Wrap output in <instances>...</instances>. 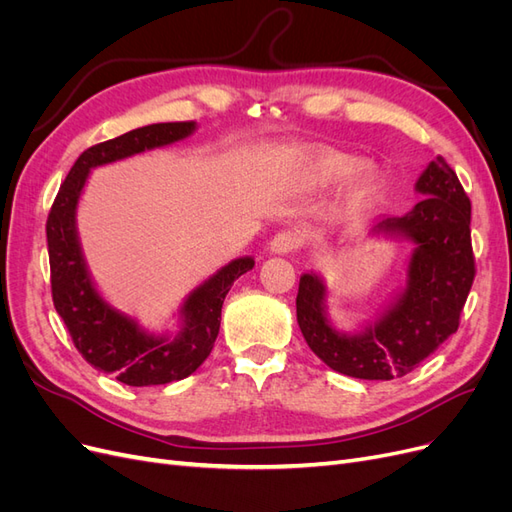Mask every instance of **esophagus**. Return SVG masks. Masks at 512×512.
<instances>
[{
    "label": "esophagus",
    "instance_id": "obj_1",
    "mask_svg": "<svg viewBox=\"0 0 512 512\" xmlns=\"http://www.w3.org/2000/svg\"><path fill=\"white\" fill-rule=\"evenodd\" d=\"M301 243H303V239H301L297 230H282L271 239L269 252L271 254H290V252L297 250Z\"/></svg>",
    "mask_w": 512,
    "mask_h": 512
}]
</instances>
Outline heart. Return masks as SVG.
Segmentation results:
<instances>
[{"label": "heart", "instance_id": "obj_1", "mask_svg": "<svg viewBox=\"0 0 512 512\" xmlns=\"http://www.w3.org/2000/svg\"><path fill=\"white\" fill-rule=\"evenodd\" d=\"M290 179L297 188L318 190L344 183L342 211L346 218L356 220L365 215L382 190V173L361 158L333 149H299L290 158Z\"/></svg>", "mask_w": 512, "mask_h": 512}]
</instances>
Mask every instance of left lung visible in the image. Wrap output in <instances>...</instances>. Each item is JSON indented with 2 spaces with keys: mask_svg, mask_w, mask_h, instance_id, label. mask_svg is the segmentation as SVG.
<instances>
[{
  "mask_svg": "<svg viewBox=\"0 0 512 512\" xmlns=\"http://www.w3.org/2000/svg\"><path fill=\"white\" fill-rule=\"evenodd\" d=\"M423 198L401 218H386L371 237L410 241L406 284L382 312L359 331L337 329L327 312L329 288L312 271L303 273L297 322L307 346L344 376L393 380L451 337L474 282L470 198L442 156L427 164L414 183Z\"/></svg>",
  "mask_w": 512,
  "mask_h": 512,
  "instance_id": "obj_1",
  "label": "left lung"
}]
</instances>
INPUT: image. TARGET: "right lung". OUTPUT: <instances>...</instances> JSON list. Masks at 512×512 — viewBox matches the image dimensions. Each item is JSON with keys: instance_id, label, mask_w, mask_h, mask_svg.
<instances>
[{"instance_id": "right-lung-1", "label": "right lung", "mask_w": 512, "mask_h": 512, "mask_svg": "<svg viewBox=\"0 0 512 512\" xmlns=\"http://www.w3.org/2000/svg\"><path fill=\"white\" fill-rule=\"evenodd\" d=\"M196 132V121L153 123L83 151L74 162L46 222L53 303L83 359L128 386H153L188 378L205 363L220 333L222 305L230 286L254 258L241 256L215 271L183 299L177 331L153 333L134 316L108 303L87 267L76 211L89 173L98 166L175 145Z\"/></svg>"}]
</instances>
